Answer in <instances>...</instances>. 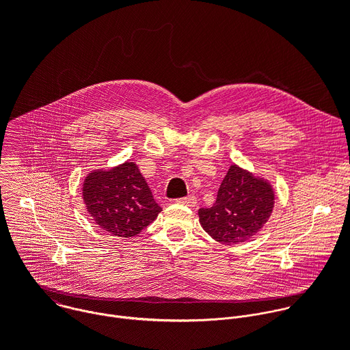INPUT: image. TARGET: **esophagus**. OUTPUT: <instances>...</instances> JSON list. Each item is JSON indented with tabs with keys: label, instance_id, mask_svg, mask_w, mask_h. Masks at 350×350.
<instances>
[{
	"label": "esophagus",
	"instance_id": "1",
	"mask_svg": "<svg viewBox=\"0 0 350 350\" xmlns=\"http://www.w3.org/2000/svg\"><path fill=\"white\" fill-rule=\"evenodd\" d=\"M177 204L180 205H184V206H189V208H193L196 206V198L193 195H189V196H185V198H180L176 201Z\"/></svg>",
	"mask_w": 350,
	"mask_h": 350
}]
</instances>
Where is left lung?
<instances>
[{
	"label": "left lung",
	"instance_id": "1",
	"mask_svg": "<svg viewBox=\"0 0 350 350\" xmlns=\"http://www.w3.org/2000/svg\"><path fill=\"white\" fill-rule=\"evenodd\" d=\"M275 202L269 180L231 165L212 208L198 211L202 228L217 242L238 245L256 235L271 216Z\"/></svg>",
	"mask_w": 350,
	"mask_h": 350
}]
</instances>
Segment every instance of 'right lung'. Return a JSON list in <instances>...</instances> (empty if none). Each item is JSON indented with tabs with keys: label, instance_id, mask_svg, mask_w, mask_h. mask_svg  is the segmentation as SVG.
<instances>
[{
	"label": "right lung",
	"instance_id": "obj_1",
	"mask_svg": "<svg viewBox=\"0 0 350 350\" xmlns=\"http://www.w3.org/2000/svg\"><path fill=\"white\" fill-rule=\"evenodd\" d=\"M83 201L99 228L130 238L151 224L162 208L155 202L135 162L90 172L83 183Z\"/></svg>",
	"mask_w": 350,
	"mask_h": 350
}]
</instances>
